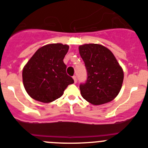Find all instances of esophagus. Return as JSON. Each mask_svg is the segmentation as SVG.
Masks as SVG:
<instances>
[{
  "label": "esophagus",
  "mask_w": 148,
  "mask_h": 148,
  "mask_svg": "<svg viewBox=\"0 0 148 148\" xmlns=\"http://www.w3.org/2000/svg\"><path fill=\"white\" fill-rule=\"evenodd\" d=\"M73 79H74V82H77V77H76V76H73Z\"/></svg>",
  "instance_id": "obj_1"
}]
</instances>
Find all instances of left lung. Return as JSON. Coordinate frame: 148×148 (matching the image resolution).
<instances>
[{
    "mask_svg": "<svg viewBox=\"0 0 148 148\" xmlns=\"http://www.w3.org/2000/svg\"><path fill=\"white\" fill-rule=\"evenodd\" d=\"M87 70V80L79 85L82 97L93 105L112 101L121 90L124 73L113 53L99 44L79 46Z\"/></svg>",
    "mask_w": 148,
    "mask_h": 148,
    "instance_id": "8db88e82",
    "label": "left lung"
}]
</instances>
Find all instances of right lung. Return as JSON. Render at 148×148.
<instances>
[{"label":"right lung","instance_id":"add662e5","mask_svg":"<svg viewBox=\"0 0 148 148\" xmlns=\"http://www.w3.org/2000/svg\"><path fill=\"white\" fill-rule=\"evenodd\" d=\"M68 45L48 44L40 48L23 69V82L32 99L49 103L63 94L69 85L74 83L66 74L63 62Z\"/></svg>","mask_w":148,"mask_h":148}]
</instances>
